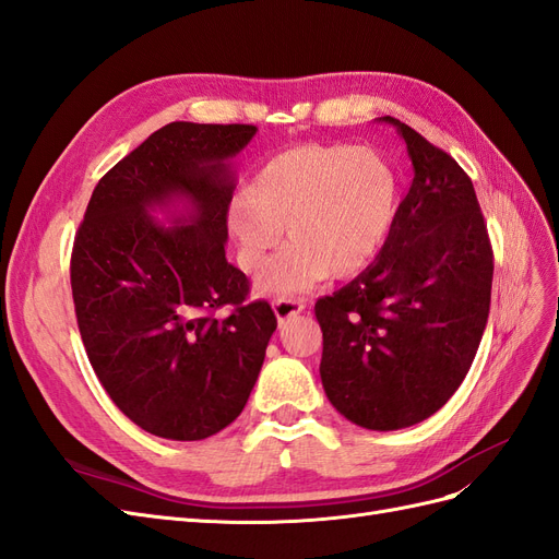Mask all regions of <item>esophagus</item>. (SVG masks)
<instances>
[{"mask_svg":"<svg viewBox=\"0 0 559 559\" xmlns=\"http://www.w3.org/2000/svg\"><path fill=\"white\" fill-rule=\"evenodd\" d=\"M273 310H275V317L280 324H284L286 319H292L306 310V306H302V300H298V298H277L273 302Z\"/></svg>","mask_w":559,"mask_h":559,"instance_id":"1","label":"esophagus"}]
</instances>
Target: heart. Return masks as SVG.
<instances>
[{
	"mask_svg": "<svg viewBox=\"0 0 559 559\" xmlns=\"http://www.w3.org/2000/svg\"><path fill=\"white\" fill-rule=\"evenodd\" d=\"M399 179L380 151L352 144H302L261 165L249 195L230 200L226 224L245 270H259L263 296L306 292L326 275L345 280L376 259L392 230Z\"/></svg>",
	"mask_w": 559,
	"mask_h": 559,
	"instance_id": "1",
	"label": "heart"
}]
</instances>
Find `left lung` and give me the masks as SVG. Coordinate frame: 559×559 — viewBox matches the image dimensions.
<instances>
[{
  "instance_id": "obj_1",
  "label": "left lung",
  "mask_w": 559,
  "mask_h": 559,
  "mask_svg": "<svg viewBox=\"0 0 559 559\" xmlns=\"http://www.w3.org/2000/svg\"><path fill=\"white\" fill-rule=\"evenodd\" d=\"M413 160L411 191L361 275L314 314L324 335L319 376L354 425L396 431L441 411L476 357L492 296V247L468 175L399 118Z\"/></svg>"
}]
</instances>
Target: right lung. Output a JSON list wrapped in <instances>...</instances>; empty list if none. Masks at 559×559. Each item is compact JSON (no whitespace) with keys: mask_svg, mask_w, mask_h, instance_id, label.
<instances>
[{"mask_svg":"<svg viewBox=\"0 0 559 559\" xmlns=\"http://www.w3.org/2000/svg\"><path fill=\"white\" fill-rule=\"evenodd\" d=\"M257 130L163 126L99 179L74 240L72 296L95 376L118 411L170 441H202L242 413L277 329L226 261L233 158Z\"/></svg>","mask_w":559,"mask_h":559,"instance_id":"right-lung-1","label":"right lung"}]
</instances>
